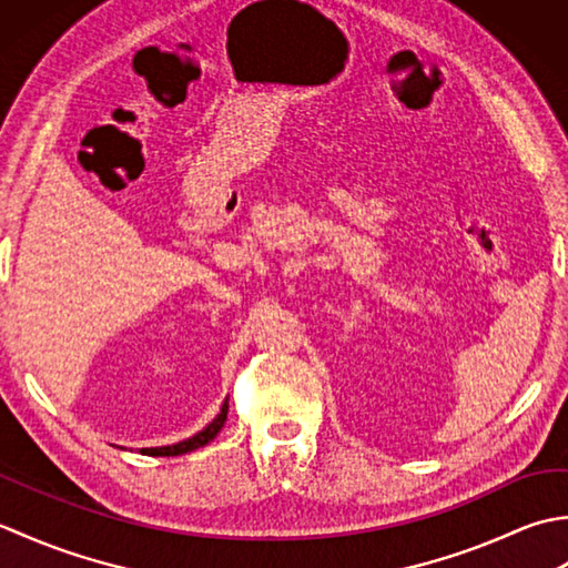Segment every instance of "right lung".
I'll return each mask as SVG.
<instances>
[{"mask_svg":"<svg viewBox=\"0 0 568 568\" xmlns=\"http://www.w3.org/2000/svg\"><path fill=\"white\" fill-rule=\"evenodd\" d=\"M226 413H229V397L224 400L220 415H216L207 427L200 429L197 434H192L190 439H183L178 444H168V446H151V449H141V454H146V456H180V454L195 452V449H200V446L210 444L216 437V434H220V429L224 427V422H226Z\"/></svg>","mask_w":568,"mask_h":568,"instance_id":"right-lung-1","label":"right lung"}]
</instances>
